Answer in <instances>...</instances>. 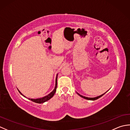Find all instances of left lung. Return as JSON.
Masks as SVG:
<instances>
[{
  "label": "left lung",
  "instance_id": "obj_1",
  "mask_svg": "<svg viewBox=\"0 0 130 130\" xmlns=\"http://www.w3.org/2000/svg\"><path fill=\"white\" fill-rule=\"evenodd\" d=\"M104 93V94H102V95H99V96H96V97H94V98H88V97H86V96H83V95H80V94H79V93H78V94L79 95V96H80L81 97H82V98H84V99H87V100H90V101H94V100H96V99H98V98H101V96H103L105 93Z\"/></svg>",
  "mask_w": 130,
  "mask_h": 130
}]
</instances>
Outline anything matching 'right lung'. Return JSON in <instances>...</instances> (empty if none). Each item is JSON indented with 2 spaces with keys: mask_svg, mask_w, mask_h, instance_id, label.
<instances>
[{
  "mask_svg": "<svg viewBox=\"0 0 130 130\" xmlns=\"http://www.w3.org/2000/svg\"><path fill=\"white\" fill-rule=\"evenodd\" d=\"M57 75H58V74H57V75H56V81H55V88H54V89L52 91V92L50 93V94H48V95H46V96H43V97H42V98H37V99H32V98H28V99L29 100H31V101H32V102H35V103H44V102H46V101H48L49 99H50L52 96H53L54 95V94H55V93H56V88H57ZM18 89V90L19 91V92L20 93V94H21L22 95H23L24 97H25V98H26V96H24L22 93H21V92H20V91H19V90H18V89Z\"/></svg>",
  "mask_w": 130,
  "mask_h": 130,
  "instance_id": "obj_1",
  "label": "right lung"
}]
</instances>
